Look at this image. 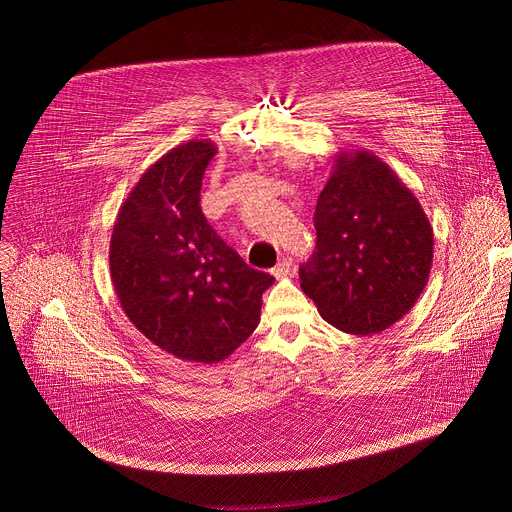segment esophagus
<instances>
[{
  "instance_id": "obj_1",
  "label": "esophagus",
  "mask_w": 512,
  "mask_h": 512,
  "mask_svg": "<svg viewBox=\"0 0 512 512\" xmlns=\"http://www.w3.org/2000/svg\"><path fill=\"white\" fill-rule=\"evenodd\" d=\"M292 258H282L274 268H272V274L276 276V278H284V276H288L290 272H292Z\"/></svg>"
}]
</instances>
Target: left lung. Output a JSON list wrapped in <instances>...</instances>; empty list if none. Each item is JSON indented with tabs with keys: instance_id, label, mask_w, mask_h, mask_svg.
<instances>
[{
	"instance_id": "left-lung-1",
	"label": "left lung",
	"mask_w": 512,
	"mask_h": 512,
	"mask_svg": "<svg viewBox=\"0 0 512 512\" xmlns=\"http://www.w3.org/2000/svg\"><path fill=\"white\" fill-rule=\"evenodd\" d=\"M314 228L316 250L300 266V288L328 324L368 336L416 304L434 234L420 202L378 156L338 152Z\"/></svg>"
}]
</instances>
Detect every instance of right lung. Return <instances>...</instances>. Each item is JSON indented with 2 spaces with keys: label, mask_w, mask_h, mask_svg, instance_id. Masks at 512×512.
I'll return each instance as SVG.
<instances>
[{
  "label": "right lung",
  "mask_w": 512,
  "mask_h": 512,
  "mask_svg": "<svg viewBox=\"0 0 512 512\" xmlns=\"http://www.w3.org/2000/svg\"><path fill=\"white\" fill-rule=\"evenodd\" d=\"M210 140H190L152 164L122 204L110 272L130 322L158 348L214 364L258 326L262 294L274 284L250 268L200 208Z\"/></svg>",
  "instance_id": "obj_1"
}]
</instances>
